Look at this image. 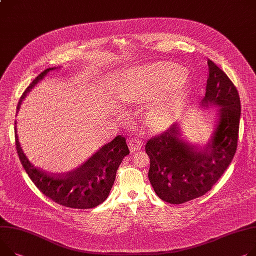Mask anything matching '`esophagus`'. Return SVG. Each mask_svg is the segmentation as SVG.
<instances>
[{"label":"esophagus","mask_w":256,"mask_h":256,"mask_svg":"<svg viewBox=\"0 0 256 256\" xmlns=\"http://www.w3.org/2000/svg\"><path fill=\"white\" fill-rule=\"evenodd\" d=\"M144 142L137 137H134V138H130L129 140V148L131 152H136L142 148Z\"/></svg>","instance_id":"esophagus-1"}]
</instances>
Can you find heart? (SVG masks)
<instances>
[{"instance_id":"obj_1","label":"heart","mask_w":256,"mask_h":256,"mask_svg":"<svg viewBox=\"0 0 256 256\" xmlns=\"http://www.w3.org/2000/svg\"><path fill=\"white\" fill-rule=\"evenodd\" d=\"M132 76L125 94L152 100L148 110L150 121L156 126L167 125L188 92L184 70L174 64L156 62L137 68Z\"/></svg>"}]
</instances>
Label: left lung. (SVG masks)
<instances>
[{"label": "left lung", "instance_id": "1", "mask_svg": "<svg viewBox=\"0 0 256 256\" xmlns=\"http://www.w3.org/2000/svg\"><path fill=\"white\" fill-rule=\"evenodd\" d=\"M209 74L202 108L216 106L218 119L205 146L182 137L180 124L148 140V178L159 198L182 204L211 190L230 164L237 150L241 116L240 97L226 74L208 60Z\"/></svg>", "mask_w": 256, "mask_h": 256}]
</instances>
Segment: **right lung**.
Listing matches in <instances>:
<instances>
[{
  "mask_svg": "<svg viewBox=\"0 0 256 256\" xmlns=\"http://www.w3.org/2000/svg\"><path fill=\"white\" fill-rule=\"evenodd\" d=\"M56 68L45 70L30 84L17 104V112L34 85L43 80L50 70ZM15 144L19 160L36 186L55 203L74 209H90L104 202L114 182L118 168L125 156L129 154L126 138L122 135H118L74 171L66 174H49L36 168L28 161L19 144L16 126Z\"/></svg>",
  "mask_w": 256,
  "mask_h": 256,
  "instance_id": "obj_1",
  "label": "right lung"
}]
</instances>
